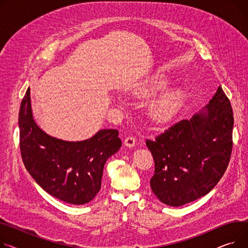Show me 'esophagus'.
Listing matches in <instances>:
<instances>
[{"label": "esophagus", "mask_w": 248, "mask_h": 248, "mask_svg": "<svg viewBox=\"0 0 248 248\" xmlns=\"http://www.w3.org/2000/svg\"><path fill=\"white\" fill-rule=\"evenodd\" d=\"M124 145L128 146V147H133L136 145V138L133 136H128L125 140H124Z\"/></svg>", "instance_id": "obj_1"}]
</instances>
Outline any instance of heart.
<instances>
[{"label":"heart","mask_w":248,"mask_h":248,"mask_svg":"<svg viewBox=\"0 0 248 248\" xmlns=\"http://www.w3.org/2000/svg\"><path fill=\"white\" fill-rule=\"evenodd\" d=\"M173 108V100L171 96H166L161 98L155 105V113L156 117L164 118L171 111Z\"/></svg>","instance_id":"1"}]
</instances>
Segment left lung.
<instances>
[{
  "mask_svg": "<svg viewBox=\"0 0 248 248\" xmlns=\"http://www.w3.org/2000/svg\"><path fill=\"white\" fill-rule=\"evenodd\" d=\"M233 122L229 98L219 86L202 112L146 139L155 159L151 187L161 202L180 206L217 185L232 156Z\"/></svg>",
  "mask_w": 248,
  "mask_h": 248,
  "instance_id": "obj_1",
  "label": "left lung"
}]
</instances>
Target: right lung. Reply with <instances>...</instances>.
Wrapping results in <instances>:
<instances>
[{
	"mask_svg": "<svg viewBox=\"0 0 248 248\" xmlns=\"http://www.w3.org/2000/svg\"><path fill=\"white\" fill-rule=\"evenodd\" d=\"M23 162L48 194L72 204L91 202L101 189L105 163L122 146L117 129H102L87 140L71 142L45 134L32 120L30 88L19 112Z\"/></svg>",
	"mask_w": 248,
	"mask_h": 248,
	"instance_id": "1",
	"label": "right lung"
}]
</instances>
